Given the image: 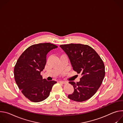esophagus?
<instances>
[{
    "instance_id": "34e87169",
    "label": "esophagus",
    "mask_w": 123,
    "mask_h": 123,
    "mask_svg": "<svg viewBox=\"0 0 123 123\" xmlns=\"http://www.w3.org/2000/svg\"><path fill=\"white\" fill-rule=\"evenodd\" d=\"M60 83H62V84H65L67 83L66 81H63V80H60Z\"/></svg>"
}]
</instances>
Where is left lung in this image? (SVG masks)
Here are the masks:
<instances>
[{"mask_svg": "<svg viewBox=\"0 0 123 123\" xmlns=\"http://www.w3.org/2000/svg\"><path fill=\"white\" fill-rule=\"evenodd\" d=\"M60 46L68 57L73 69L82 76L77 83L69 81L74 92L68 98L80 102L87 100L96 93L104 79L105 67L102 60L87 45L71 43Z\"/></svg>", "mask_w": 123, "mask_h": 123, "instance_id": "obj_1", "label": "left lung"}]
</instances>
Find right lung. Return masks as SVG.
<instances>
[{
    "instance_id": "right-lung-1",
    "label": "right lung",
    "mask_w": 123,
    "mask_h": 123,
    "mask_svg": "<svg viewBox=\"0 0 123 123\" xmlns=\"http://www.w3.org/2000/svg\"><path fill=\"white\" fill-rule=\"evenodd\" d=\"M57 46L44 43L26 49L18 58L14 68L16 82L22 94L29 100L39 102L46 99L57 81L43 79L40 72L44 68L46 55Z\"/></svg>"
}]
</instances>
